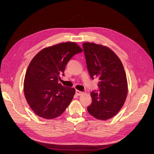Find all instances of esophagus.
I'll return each mask as SVG.
<instances>
[{
    "instance_id": "obj_1",
    "label": "esophagus",
    "mask_w": 154,
    "mask_h": 154,
    "mask_svg": "<svg viewBox=\"0 0 154 154\" xmlns=\"http://www.w3.org/2000/svg\"><path fill=\"white\" fill-rule=\"evenodd\" d=\"M82 92H81V91H78V90H76V95H78V96H80L81 94H82Z\"/></svg>"
}]
</instances>
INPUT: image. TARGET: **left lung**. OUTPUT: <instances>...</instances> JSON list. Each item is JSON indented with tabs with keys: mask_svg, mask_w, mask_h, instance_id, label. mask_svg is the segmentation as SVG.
Listing matches in <instances>:
<instances>
[{
	"mask_svg": "<svg viewBox=\"0 0 154 154\" xmlns=\"http://www.w3.org/2000/svg\"><path fill=\"white\" fill-rule=\"evenodd\" d=\"M82 45L91 78L98 77L100 80V92H91L92 103L87 110L97 119H110L117 114L127 98L128 85L123 64L109 48L89 42Z\"/></svg>",
	"mask_w": 154,
	"mask_h": 154,
	"instance_id": "left-lung-1",
	"label": "left lung"
}]
</instances>
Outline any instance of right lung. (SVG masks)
Here are the masks:
<instances>
[{"instance_id": "obj_1", "label": "right lung", "mask_w": 154, "mask_h": 154, "mask_svg": "<svg viewBox=\"0 0 154 154\" xmlns=\"http://www.w3.org/2000/svg\"><path fill=\"white\" fill-rule=\"evenodd\" d=\"M82 49L74 42L58 44L46 48L35 55L25 75L24 91L32 111L41 118L54 119L61 115L75 94L72 87L58 80L64 76L66 65Z\"/></svg>"}]
</instances>
